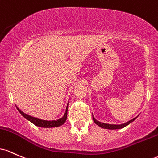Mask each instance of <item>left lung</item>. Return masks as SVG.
Masks as SVG:
<instances>
[{
	"instance_id": "1",
	"label": "left lung",
	"mask_w": 158,
	"mask_h": 158,
	"mask_svg": "<svg viewBox=\"0 0 158 158\" xmlns=\"http://www.w3.org/2000/svg\"><path fill=\"white\" fill-rule=\"evenodd\" d=\"M93 121L95 122V124H96L97 125H98L99 127H102V128H105V129H110V130H113V129H119V128H122V127L127 126V125H129V124L131 123V122H132L133 121H134V120L136 119V118H133V119L130 120V121H128L126 123H124V124H122V125H110V124H106V123H102V122L97 121L96 119H95V118L93 116Z\"/></svg>"
}]
</instances>
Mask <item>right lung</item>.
<instances>
[{
    "label": "right lung",
    "mask_w": 158,
    "mask_h": 158,
    "mask_svg": "<svg viewBox=\"0 0 158 158\" xmlns=\"http://www.w3.org/2000/svg\"><path fill=\"white\" fill-rule=\"evenodd\" d=\"M17 110H19V112L24 116L26 119L29 120L30 122H31L32 123L34 124L35 125L39 127H59L60 125H63L65 123V120L67 118V111H68V106L66 107V110H65V113L63 116V118H60L58 120H53V121H45V120H42L39 119V118L33 117V116H29V115L26 114V113H23L21 110H19V108L17 107Z\"/></svg>",
    "instance_id": "1"
}]
</instances>
